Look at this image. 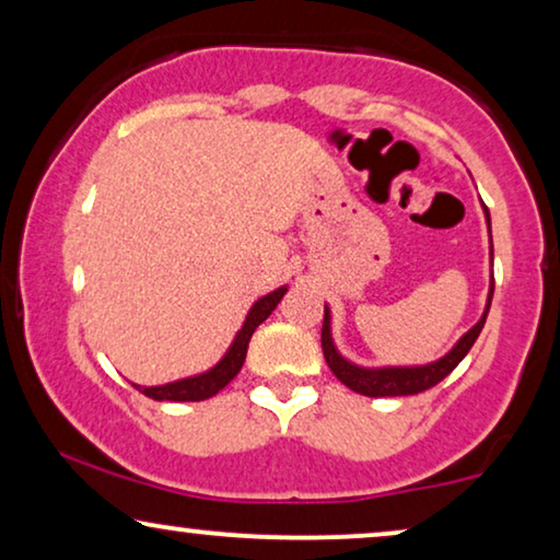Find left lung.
<instances>
[{"instance_id":"left-lung-1","label":"left lung","mask_w":560,"mask_h":560,"mask_svg":"<svg viewBox=\"0 0 560 560\" xmlns=\"http://www.w3.org/2000/svg\"><path fill=\"white\" fill-rule=\"evenodd\" d=\"M485 213H487V224H489L487 206H485ZM489 255H494L492 229H489ZM492 295H494V275H492V280H489V298H487V308H485V313H481V318L462 336V339L456 341V347L451 349L446 357L439 359V362L420 364V366H377V370H372V366L351 364L349 359H343L339 354V349H336V343L331 339V311H328V305H326L324 328H320V347H324L326 364L331 366V372L343 382V385H347L349 389H354V393H359V395L400 397V395L425 393V389L439 385L443 377H448V374L458 366V362L469 354L474 341H477L481 328H485L489 305H492Z\"/></svg>"}]
</instances>
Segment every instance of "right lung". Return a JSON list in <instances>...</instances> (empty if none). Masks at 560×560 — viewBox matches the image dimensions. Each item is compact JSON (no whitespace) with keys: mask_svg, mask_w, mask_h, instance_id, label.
<instances>
[{"mask_svg":"<svg viewBox=\"0 0 560 560\" xmlns=\"http://www.w3.org/2000/svg\"><path fill=\"white\" fill-rule=\"evenodd\" d=\"M288 293V288L282 285L278 290H272V293H267L259 298V301L252 305L247 318H244V326L236 331L232 347L224 357H221L219 364H213L209 372H201V374H194V377H186V380H175V382H167V385H158V387H140L142 395L152 397V400L163 402V400H171V402H198V400H209L219 393V389H224L229 382H232L236 374H240L242 364H244V357H247V347H249V339L252 334H255V328L262 324V320L270 316V313L278 308V303L282 301V295Z\"/></svg>","mask_w":560,"mask_h":560,"instance_id":"add662e5","label":"right lung"}]
</instances>
